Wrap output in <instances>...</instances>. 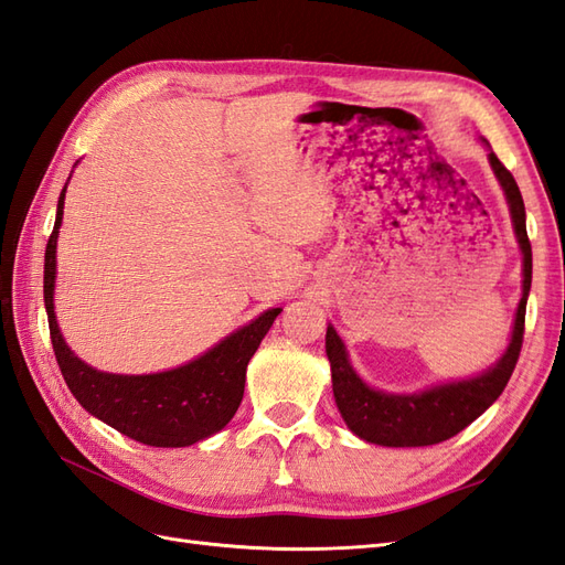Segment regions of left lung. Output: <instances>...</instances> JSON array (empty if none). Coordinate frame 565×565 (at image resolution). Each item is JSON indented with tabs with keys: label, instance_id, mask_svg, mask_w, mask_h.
<instances>
[{
	"label": "left lung",
	"instance_id": "left-lung-1",
	"mask_svg": "<svg viewBox=\"0 0 565 565\" xmlns=\"http://www.w3.org/2000/svg\"><path fill=\"white\" fill-rule=\"evenodd\" d=\"M489 162L494 167L497 179L501 181L505 198H509L515 236L523 248V298H520L513 339L509 351L484 372L482 377L468 382H454L425 394L413 396H388L374 392L353 372L341 339L334 327L327 329V358L331 365V386H334L337 406L345 425L355 431L360 439L382 446H431L456 437L472 420H477L491 403H494L509 384L515 370L520 349H523L525 334V306L532 284V245L525 228V205L513 173L501 164V159L489 152Z\"/></svg>",
	"mask_w": 565,
	"mask_h": 565
}]
</instances>
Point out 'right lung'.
I'll list each match as a JSON object with an SVG mask.
<instances>
[{
	"label": "right lung",
	"mask_w": 565,
	"mask_h": 565,
	"mask_svg": "<svg viewBox=\"0 0 565 565\" xmlns=\"http://www.w3.org/2000/svg\"><path fill=\"white\" fill-rule=\"evenodd\" d=\"M62 214L64 191L45 250V308L52 349L71 394L99 420L148 446H191L220 431L236 415L245 388V367L281 308L259 315L255 322L183 367L140 377L97 372L68 351L54 320V253Z\"/></svg>",
	"instance_id": "1"
}]
</instances>
